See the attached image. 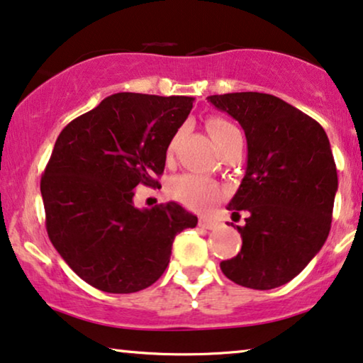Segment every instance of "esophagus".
<instances>
[{
  "mask_svg": "<svg viewBox=\"0 0 363 363\" xmlns=\"http://www.w3.org/2000/svg\"><path fill=\"white\" fill-rule=\"evenodd\" d=\"M217 225H219V222L211 219V217H201L199 219V227H202V229H216Z\"/></svg>",
  "mask_w": 363,
  "mask_h": 363,
  "instance_id": "obj_1",
  "label": "esophagus"
}]
</instances>
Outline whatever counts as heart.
Masks as SVG:
<instances>
[{"mask_svg": "<svg viewBox=\"0 0 363 363\" xmlns=\"http://www.w3.org/2000/svg\"><path fill=\"white\" fill-rule=\"evenodd\" d=\"M207 129H209L212 139H214L219 147L229 141V139L240 136L239 129L234 124L229 123L227 119L217 118V116L207 121ZM182 136H184V131L181 129V131H177L171 138V141H169L166 147L167 157H171L176 152ZM171 191L177 201H181L182 204L191 207V209H206V207L214 204L222 194L220 187L212 179L199 176V174H184V176H179L172 182Z\"/></svg>", "mask_w": 363, "mask_h": 363, "instance_id": "heart-1", "label": "heart"}]
</instances>
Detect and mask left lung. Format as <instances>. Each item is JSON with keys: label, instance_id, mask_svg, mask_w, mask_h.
Segmentation results:
<instances>
[{"label": "left lung", "instance_id": "8db88e82", "mask_svg": "<svg viewBox=\"0 0 363 363\" xmlns=\"http://www.w3.org/2000/svg\"><path fill=\"white\" fill-rule=\"evenodd\" d=\"M217 109L242 125L247 169L227 209L244 211L238 225L242 249L222 260L227 279L269 291L306 269L330 232L339 186L325 131L315 119L264 93L209 96Z\"/></svg>", "mask_w": 363, "mask_h": 363}]
</instances>
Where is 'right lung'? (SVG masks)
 <instances>
[{"label": "right lung", "instance_id": "add662e5", "mask_svg": "<svg viewBox=\"0 0 363 363\" xmlns=\"http://www.w3.org/2000/svg\"><path fill=\"white\" fill-rule=\"evenodd\" d=\"M194 98L118 93L72 119L41 177L46 230L65 262L103 292L133 294L166 270L174 238L197 225L177 202L134 207V187H156L166 147Z\"/></svg>", "mask_w": 363, "mask_h": 363}]
</instances>
